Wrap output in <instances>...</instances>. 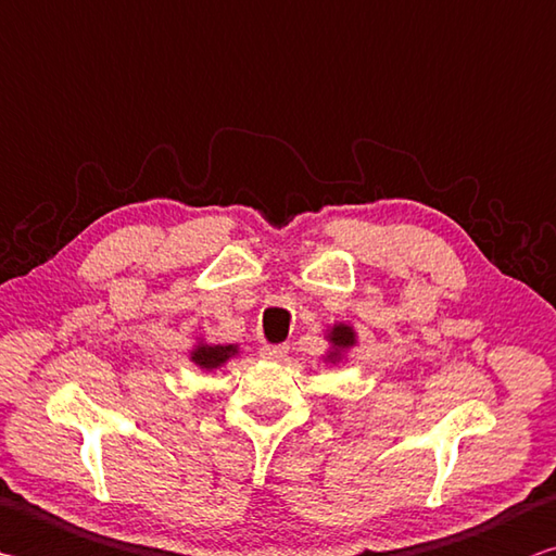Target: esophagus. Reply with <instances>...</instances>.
<instances>
[{
	"label": "esophagus",
	"mask_w": 556,
	"mask_h": 556,
	"mask_svg": "<svg viewBox=\"0 0 556 556\" xmlns=\"http://www.w3.org/2000/svg\"><path fill=\"white\" fill-rule=\"evenodd\" d=\"M287 352H289L287 345H262L260 348V357L262 359H269V362H279V359L287 357Z\"/></svg>",
	"instance_id": "obj_1"
}]
</instances>
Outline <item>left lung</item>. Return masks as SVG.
<instances>
[{
	"label": "left lung",
	"mask_w": 556,
	"mask_h": 556,
	"mask_svg": "<svg viewBox=\"0 0 556 556\" xmlns=\"http://www.w3.org/2000/svg\"><path fill=\"white\" fill-rule=\"evenodd\" d=\"M330 342L332 345H336V350L330 352L328 355V359L330 362H336V359H340V355H342V350L345 348H352L355 345V330H352L350 326H345V323H340V326H336L330 330Z\"/></svg>",
	"instance_id": "obj_1"
}]
</instances>
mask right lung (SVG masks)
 <instances>
[{"mask_svg":"<svg viewBox=\"0 0 556 556\" xmlns=\"http://www.w3.org/2000/svg\"><path fill=\"white\" fill-rule=\"evenodd\" d=\"M236 352V345H197V350H191V362L201 369H216L233 357Z\"/></svg>","mask_w":556,"mask_h":556,"instance_id":"add662e5","label":"right lung"}]
</instances>
